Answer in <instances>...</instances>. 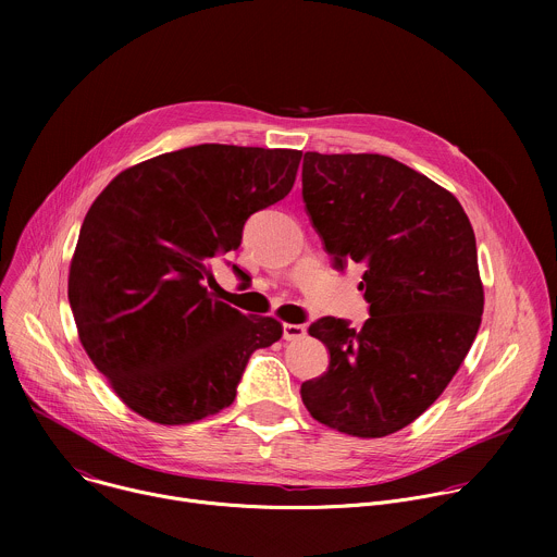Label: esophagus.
<instances>
[{"label": "esophagus", "mask_w": 557, "mask_h": 557, "mask_svg": "<svg viewBox=\"0 0 557 557\" xmlns=\"http://www.w3.org/2000/svg\"><path fill=\"white\" fill-rule=\"evenodd\" d=\"M306 337V326L301 324H284V339L286 342H297Z\"/></svg>", "instance_id": "1"}]
</instances>
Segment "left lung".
Instances as JSON below:
<instances>
[{
	"instance_id": "left-lung-1",
	"label": "left lung",
	"mask_w": 557,
	"mask_h": 557,
	"mask_svg": "<svg viewBox=\"0 0 557 557\" xmlns=\"http://www.w3.org/2000/svg\"><path fill=\"white\" fill-rule=\"evenodd\" d=\"M301 196L335 267L363 264L370 317H324L308 333L329 370L301 383L310 417L381 438L417 421L481 329L485 290L471 222L454 194L381 153L306 151Z\"/></svg>"
}]
</instances>
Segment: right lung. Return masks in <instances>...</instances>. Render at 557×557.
<instances>
[{"instance_id": "obj_1", "label": "right lung", "mask_w": 557, "mask_h": 557, "mask_svg": "<svg viewBox=\"0 0 557 557\" xmlns=\"http://www.w3.org/2000/svg\"><path fill=\"white\" fill-rule=\"evenodd\" d=\"M301 151L205 143L121 172L92 202L70 262L67 299L84 350L119 399L158 425H187L235 399L273 317L211 297V260L247 218L282 200Z\"/></svg>"}]
</instances>
